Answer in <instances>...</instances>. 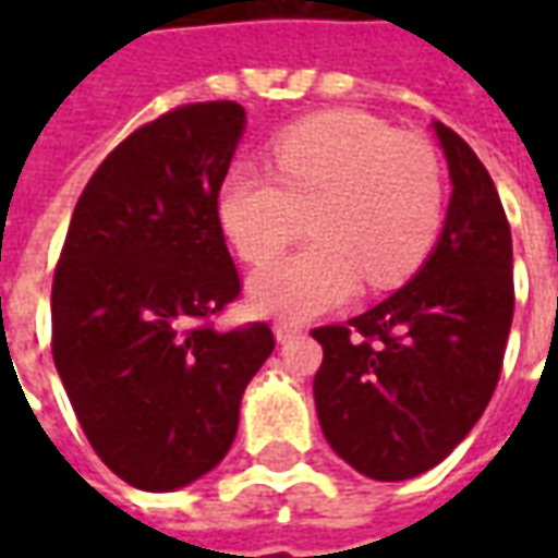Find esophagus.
I'll return each mask as SVG.
<instances>
[{
	"instance_id": "obj_1",
	"label": "esophagus",
	"mask_w": 558,
	"mask_h": 558,
	"mask_svg": "<svg viewBox=\"0 0 558 558\" xmlns=\"http://www.w3.org/2000/svg\"><path fill=\"white\" fill-rule=\"evenodd\" d=\"M304 328L299 326V323H287V319H280V323H275V338L280 340V343H287V340L299 338Z\"/></svg>"
}]
</instances>
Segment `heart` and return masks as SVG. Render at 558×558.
<instances>
[{"label": "heart", "instance_id": "1", "mask_svg": "<svg viewBox=\"0 0 558 558\" xmlns=\"http://www.w3.org/2000/svg\"><path fill=\"white\" fill-rule=\"evenodd\" d=\"M271 172L232 167L218 218L244 263L266 266L299 239L314 242L251 280L259 311L304 319L347 302L359 283L391 290L430 254L442 223V170L424 137L355 110L307 116L268 146Z\"/></svg>", "mask_w": 558, "mask_h": 558}]
</instances>
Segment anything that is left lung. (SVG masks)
<instances>
[{"instance_id":"1","label":"left lung","mask_w":558,"mask_h":558,"mask_svg":"<svg viewBox=\"0 0 558 558\" xmlns=\"http://www.w3.org/2000/svg\"><path fill=\"white\" fill-rule=\"evenodd\" d=\"M451 172L442 239L367 314L319 326L314 400L328 445L376 481L415 478L487 410L514 316L511 227L478 155L436 122Z\"/></svg>"}]
</instances>
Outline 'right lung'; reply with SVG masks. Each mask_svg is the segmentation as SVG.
I'll return each instance as SVG.
<instances>
[{
	"label": "right lung",
	"instance_id": "1",
	"mask_svg": "<svg viewBox=\"0 0 558 558\" xmlns=\"http://www.w3.org/2000/svg\"><path fill=\"white\" fill-rule=\"evenodd\" d=\"M242 104H182L140 125L83 187L53 275V362L86 439L140 490L215 469L275 335L218 331L242 292L218 218Z\"/></svg>",
	"mask_w": 558,
	"mask_h": 558
}]
</instances>
